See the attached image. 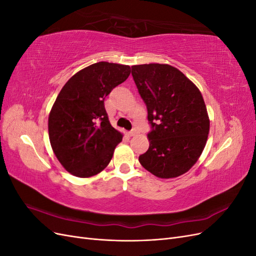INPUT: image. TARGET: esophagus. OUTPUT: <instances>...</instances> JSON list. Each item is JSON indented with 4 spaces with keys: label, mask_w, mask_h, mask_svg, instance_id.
<instances>
[{
    "label": "esophagus",
    "mask_w": 256,
    "mask_h": 256,
    "mask_svg": "<svg viewBox=\"0 0 256 256\" xmlns=\"http://www.w3.org/2000/svg\"><path fill=\"white\" fill-rule=\"evenodd\" d=\"M136 134H138V131H136V129H134V130L129 131V132H128V136H136Z\"/></svg>",
    "instance_id": "1"
}]
</instances>
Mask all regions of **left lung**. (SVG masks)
<instances>
[{
  "label": "left lung",
  "instance_id": "1",
  "mask_svg": "<svg viewBox=\"0 0 256 256\" xmlns=\"http://www.w3.org/2000/svg\"><path fill=\"white\" fill-rule=\"evenodd\" d=\"M132 76L152 130L150 147L138 157L159 178L188 172L202 154L209 134L206 104L196 85L168 64L134 65Z\"/></svg>",
  "mask_w": 256,
  "mask_h": 256
}]
</instances>
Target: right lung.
<instances>
[{
  "instance_id": "right-lung-1",
  "label": "right lung",
  "mask_w": 256,
  "mask_h": 256,
  "mask_svg": "<svg viewBox=\"0 0 256 256\" xmlns=\"http://www.w3.org/2000/svg\"><path fill=\"white\" fill-rule=\"evenodd\" d=\"M130 72L128 65L98 62L74 74L60 90L48 131L52 150L67 172L88 178L110 164L122 134L110 124L104 98Z\"/></svg>"
}]
</instances>
